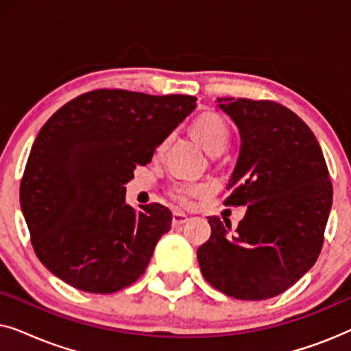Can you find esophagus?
<instances>
[{
    "label": "esophagus",
    "instance_id": "obj_1",
    "mask_svg": "<svg viewBox=\"0 0 351 351\" xmlns=\"http://www.w3.org/2000/svg\"><path fill=\"white\" fill-rule=\"evenodd\" d=\"M189 222V217L184 213H179V210H176L174 214H172V225L174 227H179V225H184Z\"/></svg>",
    "mask_w": 351,
    "mask_h": 351
}]
</instances>
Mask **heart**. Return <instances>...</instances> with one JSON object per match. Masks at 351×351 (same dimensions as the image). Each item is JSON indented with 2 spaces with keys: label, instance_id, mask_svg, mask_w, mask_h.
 <instances>
[{
  "label": "heart",
  "instance_id": "1",
  "mask_svg": "<svg viewBox=\"0 0 351 351\" xmlns=\"http://www.w3.org/2000/svg\"><path fill=\"white\" fill-rule=\"evenodd\" d=\"M191 132L208 153H219L227 145L230 137V129L222 117L215 113H204L198 117L191 124ZM165 147V145H162ZM161 147V150H162ZM208 190L206 185H189L179 184L171 190V196L182 204H189L193 196H198Z\"/></svg>",
  "mask_w": 351,
  "mask_h": 351
}]
</instances>
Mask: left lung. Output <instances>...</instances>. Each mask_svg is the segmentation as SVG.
I'll list each match as a JSON object with an SVG mask.
<instances>
[{"label": "left lung", "mask_w": 351, "mask_h": 351, "mask_svg": "<svg viewBox=\"0 0 351 351\" xmlns=\"http://www.w3.org/2000/svg\"><path fill=\"white\" fill-rule=\"evenodd\" d=\"M241 147L225 204L247 206L237 230L208 217L198 247L206 281L233 299L263 300L295 285L318 258L332 206V184L311 129L270 100L217 99Z\"/></svg>", "instance_id": "obj_1"}]
</instances>
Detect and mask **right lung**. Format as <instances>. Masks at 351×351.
<instances>
[{"label":"right lung","mask_w":351,"mask_h":351,"mask_svg":"<svg viewBox=\"0 0 351 351\" xmlns=\"http://www.w3.org/2000/svg\"><path fill=\"white\" fill-rule=\"evenodd\" d=\"M191 95L90 90L41 128L21 182V208L38 258L66 285L112 294L136 282L172 213L134 209L126 185L193 112Z\"/></svg>","instance_id":"1"}]
</instances>
